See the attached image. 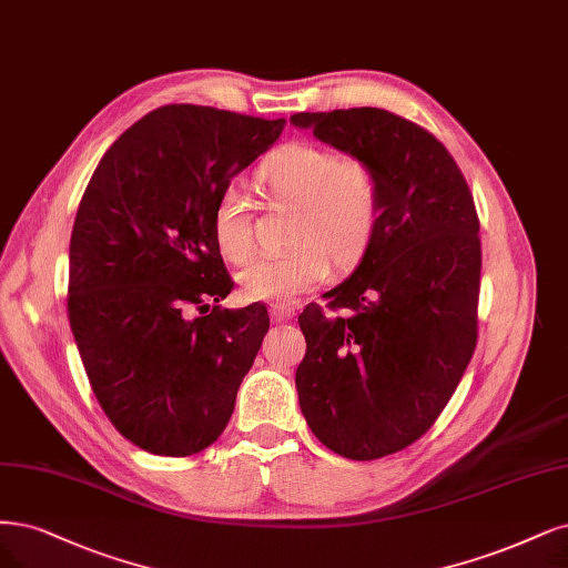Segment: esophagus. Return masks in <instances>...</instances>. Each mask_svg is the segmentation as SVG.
<instances>
[{
    "instance_id": "esophagus-1",
    "label": "esophagus",
    "mask_w": 568,
    "mask_h": 568,
    "mask_svg": "<svg viewBox=\"0 0 568 568\" xmlns=\"http://www.w3.org/2000/svg\"><path fill=\"white\" fill-rule=\"evenodd\" d=\"M293 312H296V310H293V307L286 305V303H272V305H270V315H272V320H275V322L291 320Z\"/></svg>"
}]
</instances>
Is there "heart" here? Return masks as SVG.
<instances>
[{
    "label": "heart",
    "mask_w": 568,
    "mask_h": 568,
    "mask_svg": "<svg viewBox=\"0 0 568 568\" xmlns=\"http://www.w3.org/2000/svg\"><path fill=\"white\" fill-rule=\"evenodd\" d=\"M256 185L272 204L293 206L282 256L248 263L240 286L248 301H291L328 275L355 270L374 246L383 221V185L376 166L357 154L293 141L272 150L256 169ZM213 240L232 263L251 258L253 216L240 185H230L213 209Z\"/></svg>",
    "instance_id": "1"
}]
</instances>
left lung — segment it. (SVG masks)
Returning a JSON list of instances; mask_svg holds the SVG:
<instances>
[{"label": "left lung", "instance_id": "obj_1", "mask_svg": "<svg viewBox=\"0 0 568 568\" xmlns=\"http://www.w3.org/2000/svg\"><path fill=\"white\" fill-rule=\"evenodd\" d=\"M291 122L376 166L378 237L359 267L298 317L296 371L315 437L349 460L397 454L435 425L477 347L479 219L452 152L381 108L298 112Z\"/></svg>", "mask_w": 568, "mask_h": 568}]
</instances>
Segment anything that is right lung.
Wrapping results in <instances>:
<instances>
[{
	"label": "right lung",
	"mask_w": 568,
	"mask_h": 568,
	"mask_svg": "<svg viewBox=\"0 0 568 568\" xmlns=\"http://www.w3.org/2000/svg\"><path fill=\"white\" fill-rule=\"evenodd\" d=\"M284 124L164 105L110 145L84 190L68 317L98 404L143 452L183 458L216 442L258 355L267 310L219 305L234 282L211 221Z\"/></svg>",
	"instance_id": "add662e5"
}]
</instances>
